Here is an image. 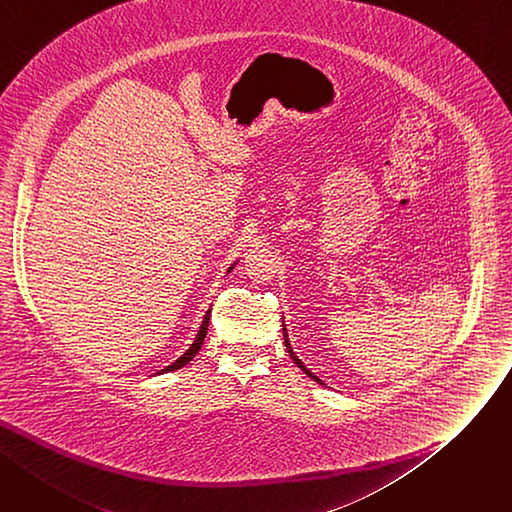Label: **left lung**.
I'll return each mask as SVG.
<instances>
[{
  "label": "left lung",
  "mask_w": 512,
  "mask_h": 512,
  "mask_svg": "<svg viewBox=\"0 0 512 512\" xmlns=\"http://www.w3.org/2000/svg\"><path fill=\"white\" fill-rule=\"evenodd\" d=\"M284 331H286V329H284ZM284 335H286V333H284ZM286 348H288V352H290V356H292V360H294V362H296V364H298V366H300V368H302V370H304V372H306V374H309V377H313V379H315V381H319V379H317V377H315V374H313V372H311V370H309V368H306V366H304V364H302V362H300V360H298V358H296V356H294V352H292V350H290V344H288V339H286Z\"/></svg>",
  "instance_id": "1"
}]
</instances>
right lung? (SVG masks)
Wrapping results in <instances>:
<instances>
[{
  "label": "right lung",
  "instance_id": "add662e5",
  "mask_svg": "<svg viewBox=\"0 0 512 512\" xmlns=\"http://www.w3.org/2000/svg\"><path fill=\"white\" fill-rule=\"evenodd\" d=\"M208 325H210V311H208V315L203 317V323H201V327H199V333H197V337H195V342L191 344V348L179 358V360H175L173 364L170 366H166L164 370H160V372H168V370H177V368H181V366H185L187 362H191V358L201 350V344H203V339H206V333H208Z\"/></svg>",
  "mask_w": 512,
  "mask_h": 512
}]
</instances>
